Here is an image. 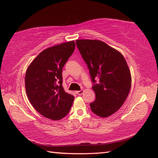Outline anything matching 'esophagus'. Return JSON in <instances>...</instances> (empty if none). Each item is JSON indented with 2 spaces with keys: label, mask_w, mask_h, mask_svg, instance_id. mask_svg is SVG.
I'll return each instance as SVG.
<instances>
[{
  "label": "esophagus",
  "mask_w": 158,
  "mask_h": 158,
  "mask_svg": "<svg viewBox=\"0 0 158 158\" xmlns=\"http://www.w3.org/2000/svg\"><path fill=\"white\" fill-rule=\"evenodd\" d=\"M83 92H84L83 90H80V91H77V92H76V93H77V94H78V95L82 94H83Z\"/></svg>",
  "instance_id": "1"
}]
</instances>
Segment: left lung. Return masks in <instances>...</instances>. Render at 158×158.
Returning a JSON list of instances; mask_svg holds the SVG:
<instances>
[{"label": "left lung", "mask_w": 158, "mask_h": 158, "mask_svg": "<svg viewBox=\"0 0 158 158\" xmlns=\"http://www.w3.org/2000/svg\"><path fill=\"white\" fill-rule=\"evenodd\" d=\"M77 47L89 70L96 99L90 103L92 112L102 118L120 109L130 93L131 73L120 52L98 40H77Z\"/></svg>", "instance_id": "obj_1"}]
</instances>
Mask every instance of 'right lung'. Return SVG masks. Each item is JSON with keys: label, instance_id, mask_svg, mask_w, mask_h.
<instances>
[{"label": "right lung", "instance_id": "1", "mask_svg": "<svg viewBox=\"0 0 158 158\" xmlns=\"http://www.w3.org/2000/svg\"><path fill=\"white\" fill-rule=\"evenodd\" d=\"M74 40L48 48L28 66L25 76L27 97L38 113L52 120L68 114L74 97L62 87V69L74 52Z\"/></svg>", "mask_w": 158, "mask_h": 158}]
</instances>
